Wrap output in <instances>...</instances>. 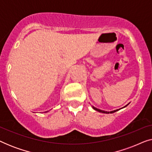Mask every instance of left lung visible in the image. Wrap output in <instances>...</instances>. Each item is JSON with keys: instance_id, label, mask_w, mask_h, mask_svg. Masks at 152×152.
I'll use <instances>...</instances> for the list:
<instances>
[{"instance_id": "8db88e82", "label": "left lung", "mask_w": 152, "mask_h": 152, "mask_svg": "<svg viewBox=\"0 0 152 152\" xmlns=\"http://www.w3.org/2000/svg\"><path fill=\"white\" fill-rule=\"evenodd\" d=\"M127 105H128V104H127ZM93 109H94L95 110H96V111H99V112H101V113H114V112H115V111H118V110H120V109H117V110H115V111H112L108 112V111H102V110L98 109H97V108H95V107H93Z\"/></svg>"}]
</instances>
